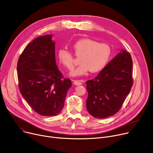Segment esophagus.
I'll return each mask as SVG.
<instances>
[{
    "instance_id": "1",
    "label": "esophagus",
    "mask_w": 153,
    "mask_h": 153,
    "mask_svg": "<svg viewBox=\"0 0 153 153\" xmlns=\"http://www.w3.org/2000/svg\"><path fill=\"white\" fill-rule=\"evenodd\" d=\"M74 82V84L76 85H80L82 84V81L80 80H73Z\"/></svg>"
}]
</instances>
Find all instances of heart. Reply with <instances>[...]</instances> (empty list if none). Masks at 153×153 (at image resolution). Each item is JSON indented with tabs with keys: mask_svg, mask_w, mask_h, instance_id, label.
Returning a JSON list of instances; mask_svg holds the SVG:
<instances>
[{
	"mask_svg": "<svg viewBox=\"0 0 153 153\" xmlns=\"http://www.w3.org/2000/svg\"><path fill=\"white\" fill-rule=\"evenodd\" d=\"M75 55L80 56V65L71 73L72 76H81L88 74L100 72L107 65L111 55L110 46L97 40L85 38L78 40L73 45ZM60 63L69 70L74 68L73 55L68 50L62 48L58 51Z\"/></svg>",
	"mask_w": 153,
	"mask_h": 153,
	"instance_id": "heart-1",
	"label": "heart"
}]
</instances>
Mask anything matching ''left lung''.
Segmentation results:
<instances>
[{
  "label": "left lung",
  "instance_id": "left-lung-1",
  "mask_svg": "<svg viewBox=\"0 0 153 153\" xmlns=\"http://www.w3.org/2000/svg\"><path fill=\"white\" fill-rule=\"evenodd\" d=\"M132 59L122 49L98 75L86 83V108L90 115L105 119L115 114L130 93L132 80Z\"/></svg>",
  "mask_w": 153,
  "mask_h": 153
}]
</instances>
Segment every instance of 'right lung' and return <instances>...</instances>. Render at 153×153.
<instances>
[{
    "label": "right lung",
    "instance_id": "1",
    "mask_svg": "<svg viewBox=\"0 0 153 153\" xmlns=\"http://www.w3.org/2000/svg\"><path fill=\"white\" fill-rule=\"evenodd\" d=\"M53 36L34 39L24 49L17 63L21 94L36 113L44 116L60 113L72 86L69 79L63 78L56 65Z\"/></svg>",
    "mask_w": 153,
    "mask_h": 153
}]
</instances>
